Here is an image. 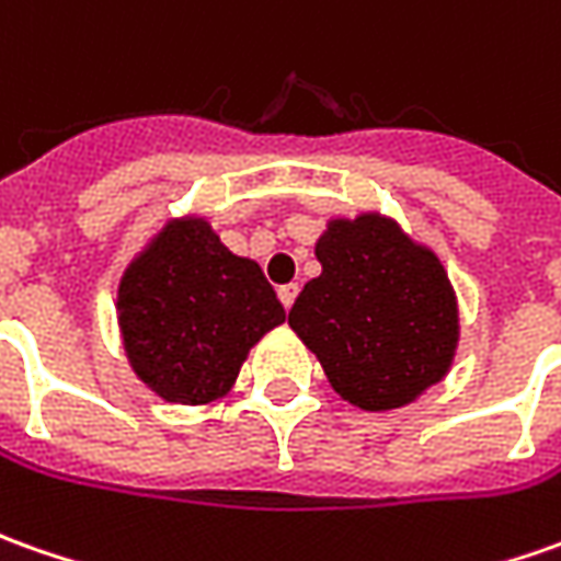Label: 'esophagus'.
<instances>
[{
  "mask_svg": "<svg viewBox=\"0 0 561 561\" xmlns=\"http://www.w3.org/2000/svg\"><path fill=\"white\" fill-rule=\"evenodd\" d=\"M297 282H288V285H279V300H282V307L285 310H291V304H295V297H297Z\"/></svg>",
  "mask_w": 561,
  "mask_h": 561,
  "instance_id": "esophagus-1",
  "label": "esophagus"
}]
</instances>
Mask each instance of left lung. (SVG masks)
<instances>
[{
	"label": "left lung",
	"mask_w": 561,
	"mask_h": 561,
	"mask_svg": "<svg viewBox=\"0 0 561 561\" xmlns=\"http://www.w3.org/2000/svg\"><path fill=\"white\" fill-rule=\"evenodd\" d=\"M322 276L304 285L288 325L350 405L387 411L439 383L457 346V304L439 257L392 220H331L316 242Z\"/></svg>",
	"instance_id": "left-lung-1"
}]
</instances>
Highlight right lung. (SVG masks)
Listing matches in <instances>:
<instances>
[{"mask_svg":"<svg viewBox=\"0 0 561 561\" xmlns=\"http://www.w3.org/2000/svg\"><path fill=\"white\" fill-rule=\"evenodd\" d=\"M282 322L261 266L236 257L202 217L169 224L122 276L125 353L165 402L220 399L251 346Z\"/></svg>","mask_w":561,"mask_h":561,"instance_id":"1","label":"right lung"}]
</instances>
